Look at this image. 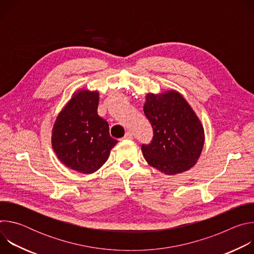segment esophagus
<instances>
[{
	"label": "esophagus",
	"instance_id": "obj_1",
	"mask_svg": "<svg viewBox=\"0 0 254 254\" xmlns=\"http://www.w3.org/2000/svg\"><path fill=\"white\" fill-rule=\"evenodd\" d=\"M131 138H132V133L129 132V131H127V132H126L125 136H124L122 139H131Z\"/></svg>",
	"mask_w": 254,
	"mask_h": 254
}]
</instances>
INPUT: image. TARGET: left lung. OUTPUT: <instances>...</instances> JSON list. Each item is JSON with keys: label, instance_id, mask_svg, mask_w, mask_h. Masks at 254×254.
Returning a JSON list of instances; mask_svg holds the SVG:
<instances>
[{"label": "left lung", "instance_id": "1", "mask_svg": "<svg viewBox=\"0 0 254 254\" xmlns=\"http://www.w3.org/2000/svg\"><path fill=\"white\" fill-rule=\"evenodd\" d=\"M143 113L154 129L152 141L141 144L148 164L166 175L190 170L202 153L205 134L183 95L176 90L148 93Z\"/></svg>", "mask_w": 254, "mask_h": 254}]
</instances>
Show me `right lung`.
Masks as SVG:
<instances>
[{
	"instance_id": "right-lung-1",
	"label": "right lung",
	"mask_w": 254,
	"mask_h": 254,
	"mask_svg": "<svg viewBox=\"0 0 254 254\" xmlns=\"http://www.w3.org/2000/svg\"><path fill=\"white\" fill-rule=\"evenodd\" d=\"M98 101V91L77 90L52 128V148L59 161L82 174L100 169L118 142L111 136L107 122L97 115Z\"/></svg>"
}]
</instances>
